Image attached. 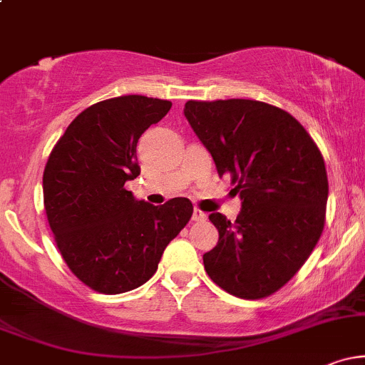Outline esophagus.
Wrapping results in <instances>:
<instances>
[{"instance_id": "34e87169", "label": "esophagus", "mask_w": 365, "mask_h": 365, "mask_svg": "<svg viewBox=\"0 0 365 365\" xmlns=\"http://www.w3.org/2000/svg\"><path fill=\"white\" fill-rule=\"evenodd\" d=\"M192 220L194 221H204L206 220V215H204L202 211H200V209H194V215H192Z\"/></svg>"}]
</instances>
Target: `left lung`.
<instances>
[{"label":"left lung","instance_id":"1","mask_svg":"<svg viewBox=\"0 0 365 365\" xmlns=\"http://www.w3.org/2000/svg\"><path fill=\"white\" fill-rule=\"evenodd\" d=\"M217 175H230L242 212L209 215L220 240L204 254L209 278L238 299L273 295L299 273L326 223L328 173L309 132L288 111L252 99L187 101Z\"/></svg>","mask_w":365,"mask_h":365}]
</instances>
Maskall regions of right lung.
Segmentation results:
<instances>
[{
    "label": "right lung",
    "mask_w": 365,
    "mask_h": 365,
    "mask_svg": "<svg viewBox=\"0 0 365 365\" xmlns=\"http://www.w3.org/2000/svg\"><path fill=\"white\" fill-rule=\"evenodd\" d=\"M170 108L166 99L137 94L104 99L83 110L49 154L48 223L63 261L91 290L116 295L144 284L192 217L185 197L153 206L125 188L140 175V135Z\"/></svg>",
    "instance_id": "obj_1"
}]
</instances>
